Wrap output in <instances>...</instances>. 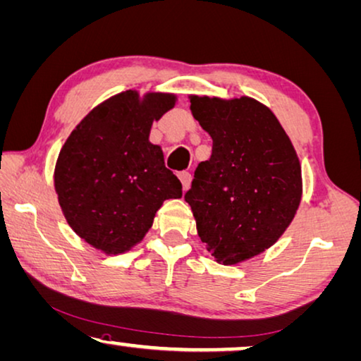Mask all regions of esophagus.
<instances>
[{
    "instance_id": "34e87169",
    "label": "esophagus",
    "mask_w": 361,
    "mask_h": 361,
    "mask_svg": "<svg viewBox=\"0 0 361 361\" xmlns=\"http://www.w3.org/2000/svg\"><path fill=\"white\" fill-rule=\"evenodd\" d=\"M178 178H180L181 185H183V190L186 191L188 188H190V185H191V180H192L191 173H190V171H181V173H178Z\"/></svg>"
}]
</instances>
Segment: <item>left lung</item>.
Listing matches in <instances>:
<instances>
[{
    "label": "left lung",
    "mask_w": 361,
    "mask_h": 361,
    "mask_svg": "<svg viewBox=\"0 0 361 361\" xmlns=\"http://www.w3.org/2000/svg\"><path fill=\"white\" fill-rule=\"evenodd\" d=\"M190 101L214 142L185 201L212 257L236 265L271 247L290 225L302 197L300 162L281 123L259 101Z\"/></svg>",
    "instance_id": "1"
}]
</instances>
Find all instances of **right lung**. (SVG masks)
<instances>
[{
  "label": "right lung",
  "mask_w": 361,
  "mask_h": 361,
  "mask_svg": "<svg viewBox=\"0 0 361 361\" xmlns=\"http://www.w3.org/2000/svg\"><path fill=\"white\" fill-rule=\"evenodd\" d=\"M175 94L133 90L96 106L62 146L54 188L68 225L106 254L127 252L152 226L165 199L181 197V183L149 142L154 120Z\"/></svg>",
  "instance_id": "add662e5"
}]
</instances>
